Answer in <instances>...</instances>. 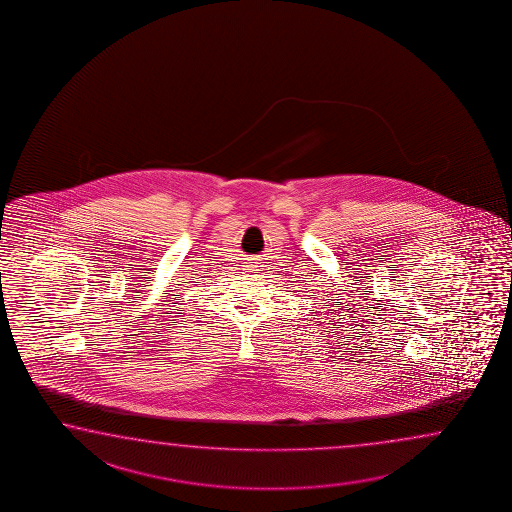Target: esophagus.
<instances>
[{
	"label": "esophagus",
	"mask_w": 512,
	"mask_h": 512,
	"mask_svg": "<svg viewBox=\"0 0 512 512\" xmlns=\"http://www.w3.org/2000/svg\"><path fill=\"white\" fill-rule=\"evenodd\" d=\"M256 267H260V260L258 258H249L247 260V271H256Z\"/></svg>",
	"instance_id": "esophagus-1"
}]
</instances>
